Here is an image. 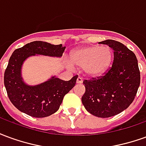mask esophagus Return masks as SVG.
Instances as JSON below:
<instances>
[{
	"instance_id": "obj_1",
	"label": "esophagus",
	"mask_w": 146,
	"mask_h": 146,
	"mask_svg": "<svg viewBox=\"0 0 146 146\" xmlns=\"http://www.w3.org/2000/svg\"><path fill=\"white\" fill-rule=\"evenodd\" d=\"M76 83L77 84H82L83 83V78L80 76H78L77 79H76Z\"/></svg>"
}]
</instances>
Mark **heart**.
<instances>
[{
    "mask_svg": "<svg viewBox=\"0 0 146 146\" xmlns=\"http://www.w3.org/2000/svg\"><path fill=\"white\" fill-rule=\"evenodd\" d=\"M113 58V51L108 45H94L76 49L70 54V62L83 68L90 76H98L106 72Z\"/></svg>",
    "mask_w": 146,
    "mask_h": 146,
    "instance_id": "heart-1",
    "label": "heart"
}]
</instances>
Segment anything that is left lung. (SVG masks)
<instances>
[{
    "label": "left lung",
    "mask_w": 146,
    "mask_h": 146,
    "mask_svg": "<svg viewBox=\"0 0 146 146\" xmlns=\"http://www.w3.org/2000/svg\"><path fill=\"white\" fill-rule=\"evenodd\" d=\"M101 43L114 51L113 66L102 77L84 80L85 93L81 100L91 114L107 118L123 112L134 101L140 72L135 53L125 45L113 40Z\"/></svg>",
    "instance_id": "1"
}]
</instances>
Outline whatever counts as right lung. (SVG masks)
Masks as SVG:
<instances>
[{"mask_svg":"<svg viewBox=\"0 0 146 146\" xmlns=\"http://www.w3.org/2000/svg\"><path fill=\"white\" fill-rule=\"evenodd\" d=\"M66 47L44 41H33L15 50L8 61L4 82L8 96L18 110L33 117H46L57 112L65 95L76 84L77 76L65 81L51 76L47 81L29 85L22 76V67L29 57L44 55L61 58Z\"/></svg>","mask_w":146,"mask_h":146,"instance_id":"add662e5","label":"right lung"}]
</instances>
